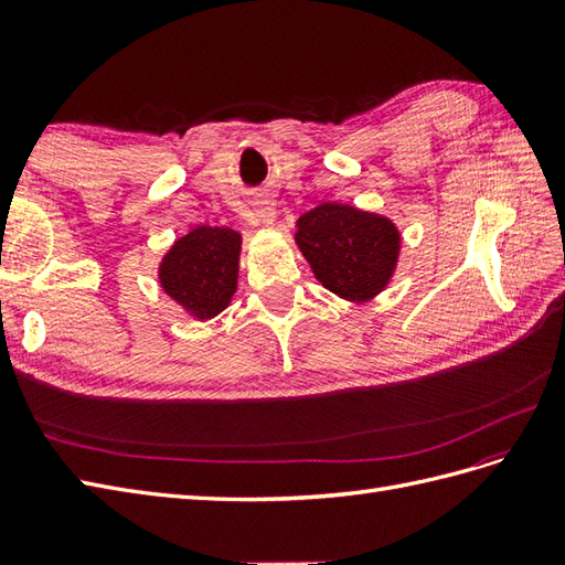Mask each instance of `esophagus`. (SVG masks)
I'll return each mask as SVG.
<instances>
[{"mask_svg": "<svg viewBox=\"0 0 565 565\" xmlns=\"http://www.w3.org/2000/svg\"><path fill=\"white\" fill-rule=\"evenodd\" d=\"M255 214H257L259 222L269 226V224H274V216H277V207H274L271 200H263V202H257Z\"/></svg>", "mask_w": 565, "mask_h": 565, "instance_id": "esophagus-1", "label": "esophagus"}]
</instances>
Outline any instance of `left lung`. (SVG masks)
Returning a JSON list of instances; mask_svg holds the SVG:
<instances>
[{"label": "left lung", "mask_w": 565, "mask_h": 565, "mask_svg": "<svg viewBox=\"0 0 565 565\" xmlns=\"http://www.w3.org/2000/svg\"><path fill=\"white\" fill-rule=\"evenodd\" d=\"M296 226L302 257L331 294L363 302L392 279L401 234L386 216L324 202L302 214Z\"/></svg>", "instance_id": "1"}]
</instances>
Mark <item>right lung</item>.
<instances>
[{
	"label": "right lung",
	"instance_id": "obj_1",
	"mask_svg": "<svg viewBox=\"0 0 565 565\" xmlns=\"http://www.w3.org/2000/svg\"><path fill=\"white\" fill-rule=\"evenodd\" d=\"M241 234L222 226H198L171 245L159 265L164 294L198 320L220 315L238 281Z\"/></svg>",
	"mask_w": 565,
	"mask_h": 565
}]
</instances>
